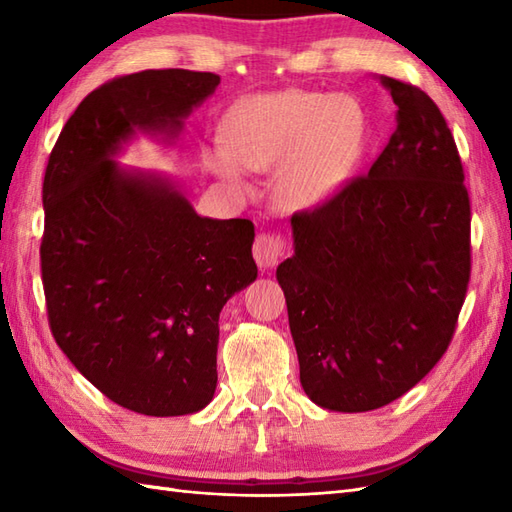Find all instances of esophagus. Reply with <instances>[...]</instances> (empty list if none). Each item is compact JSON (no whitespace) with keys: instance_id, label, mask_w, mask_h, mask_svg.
Wrapping results in <instances>:
<instances>
[{"instance_id":"esophagus-1","label":"esophagus","mask_w":512,"mask_h":512,"mask_svg":"<svg viewBox=\"0 0 512 512\" xmlns=\"http://www.w3.org/2000/svg\"><path fill=\"white\" fill-rule=\"evenodd\" d=\"M284 255H286V242L279 235H275V233L257 235L255 244H253V257H255L259 268H264V270L275 268Z\"/></svg>"}]
</instances>
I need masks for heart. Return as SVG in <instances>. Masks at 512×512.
<instances>
[{
	"instance_id": "heart-1",
	"label": "heart",
	"mask_w": 512,
	"mask_h": 512,
	"mask_svg": "<svg viewBox=\"0 0 512 512\" xmlns=\"http://www.w3.org/2000/svg\"><path fill=\"white\" fill-rule=\"evenodd\" d=\"M365 116L352 96L312 90L257 94L226 112L222 147L204 149L217 176L242 184L246 171L277 169V198L292 211L332 200L352 178Z\"/></svg>"
}]
</instances>
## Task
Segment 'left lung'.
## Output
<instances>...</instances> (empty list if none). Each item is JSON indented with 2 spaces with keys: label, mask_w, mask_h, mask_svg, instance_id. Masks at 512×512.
<instances>
[{
  "label": "left lung",
  "mask_w": 512,
  "mask_h": 512,
  "mask_svg": "<svg viewBox=\"0 0 512 512\" xmlns=\"http://www.w3.org/2000/svg\"><path fill=\"white\" fill-rule=\"evenodd\" d=\"M396 129L367 176L292 215L281 262L299 378L323 409L372 411L420 383L453 339L471 277V202L438 105L380 76Z\"/></svg>",
  "instance_id": "8db88e82"
}]
</instances>
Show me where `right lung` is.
<instances>
[{
    "label": "right lung",
    "instance_id": "obj_1",
    "mask_svg": "<svg viewBox=\"0 0 512 512\" xmlns=\"http://www.w3.org/2000/svg\"><path fill=\"white\" fill-rule=\"evenodd\" d=\"M213 72L145 70L85 96L43 178L41 277L54 341L129 411L184 416L217 385L220 312L257 279L250 220L195 213L158 171L116 162L136 134L176 140Z\"/></svg>",
    "mask_w": 512,
    "mask_h": 512
}]
</instances>
